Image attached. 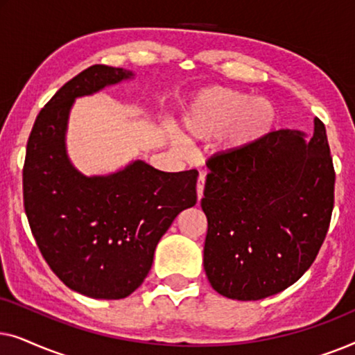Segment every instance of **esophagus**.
Segmentation results:
<instances>
[{
  "instance_id": "esophagus-1",
  "label": "esophagus",
  "mask_w": 355,
  "mask_h": 355,
  "mask_svg": "<svg viewBox=\"0 0 355 355\" xmlns=\"http://www.w3.org/2000/svg\"><path fill=\"white\" fill-rule=\"evenodd\" d=\"M203 187H205V173L198 174V181H197V197L198 200L203 197Z\"/></svg>"
}]
</instances>
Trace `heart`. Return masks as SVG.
Returning <instances> with one entry per match:
<instances>
[{
	"label": "heart",
	"instance_id": "heart-1",
	"mask_svg": "<svg viewBox=\"0 0 355 355\" xmlns=\"http://www.w3.org/2000/svg\"><path fill=\"white\" fill-rule=\"evenodd\" d=\"M275 121V108L265 98H250L242 92L215 87L203 90L189 106L184 124L197 139L221 133L225 148L250 145L268 132Z\"/></svg>",
	"mask_w": 355,
	"mask_h": 355
}]
</instances>
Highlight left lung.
Returning <instances> with one entry per match:
<instances>
[{
  "label": "left lung",
  "mask_w": 355,
  "mask_h": 355,
  "mask_svg": "<svg viewBox=\"0 0 355 355\" xmlns=\"http://www.w3.org/2000/svg\"><path fill=\"white\" fill-rule=\"evenodd\" d=\"M268 132L207 162L200 202L208 230L203 268L227 299L259 300L294 284L317 259L334 205L327 129Z\"/></svg>",
  "instance_id": "1"
}]
</instances>
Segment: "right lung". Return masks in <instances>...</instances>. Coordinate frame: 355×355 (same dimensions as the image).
Returning <instances> with one entry per match:
<instances>
[{
    "label": "right lung",
    "instance_id": "add662e5",
    "mask_svg": "<svg viewBox=\"0 0 355 355\" xmlns=\"http://www.w3.org/2000/svg\"><path fill=\"white\" fill-rule=\"evenodd\" d=\"M132 76L95 64L66 82L38 113L22 169L24 208L43 259L67 288L94 299L132 294L174 218L197 203V169L164 173L137 159L87 178L67 158L74 100Z\"/></svg>",
    "mask_w": 355,
    "mask_h": 355
}]
</instances>
